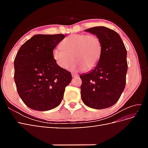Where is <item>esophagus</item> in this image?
I'll return each instance as SVG.
<instances>
[{"label":"esophagus","instance_id":"obj_1","mask_svg":"<svg viewBox=\"0 0 148 148\" xmlns=\"http://www.w3.org/2000/svg\"><path fill=\"white\" fill-rule=\"evenodd\" d=\"M71 75H72V77L75 78V77H78V74H77V73H71Z\"/></svg>","mask_w":148,"mask_h":148}]
</instances>
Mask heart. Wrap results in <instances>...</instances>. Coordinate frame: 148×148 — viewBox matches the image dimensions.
<instances>
[{
  "instance_id": "1",
  "label": "heart",
  "mask_w": 148,
  "mask_h": 148,
  "mask_svg": "<svg viewBox=\"0 0 148 148\" xmlns=\"http://www.w3.org/2000/svg\"><path fill=\"white\" fill-rule=\"evenodd\" d=\"M60 47L53 50V57L57 64L64 69H70L74 60L77 68L90 71L101 59L102 43L96 35L71 34L62 41Z\"/></svg>"
}]
</instances>
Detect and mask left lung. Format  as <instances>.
<instances>
[{"label": "left lung", "mask_w": 148, "mask_h": 148, "mask_svg": "<svg viewBox=\"0 0 148 148\" xmlns=\"http://www.w3.org/2000/svg\"><path fill=\"white\" fill-rule=\"evenodd\" d=\"M96 35L102 43L97 65L90 72L79 76L84 104L96 109L108 108L117 102L126 84L128 69L127 49L120 35L105 26L85 30Z\"/></svg>", "instance_id": "left-lung-1"}]
</instances>
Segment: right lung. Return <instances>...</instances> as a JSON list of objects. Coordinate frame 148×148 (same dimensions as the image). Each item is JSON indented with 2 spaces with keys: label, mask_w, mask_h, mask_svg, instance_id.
<instances>
[{
  "label": "right lung",
  "mask_w": 148,
  "mask_h": 148,
  "mask_svg": "<svg viewBox=\"0 0 148 148\" xmlns=\"http://www.w3.org/2000/svg\"><path fill=\"white\" fill-rule=\"evenodd\" d=\"M65 35L36 34L26 41L14 60V79L18 93L25 105L38 111L49 110L59 106L65 87L72 77L60 67L53 51Z\"/></svg>",
  "instance_id": "add662e5"
}]
</instances>
